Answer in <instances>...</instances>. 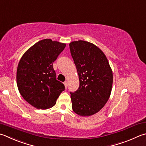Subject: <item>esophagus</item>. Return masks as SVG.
Here are the masks:
<instances>
[{
  "instance_id": "1",
  "label": "esophagus",
  "mask_w": 146,
  "mask_h": 146,
  "mask_svg": "<svg viewBox=\"0 0 146 146\" xmlns=\"http://www.w3.org/2000/svg\"><path fill=\"white\" fill-rule=\"evenodd\" d=\"M64 85H65V88H67V86H68V83H67V81H65L64 82Z\"/></svg>"
}]
</instances>
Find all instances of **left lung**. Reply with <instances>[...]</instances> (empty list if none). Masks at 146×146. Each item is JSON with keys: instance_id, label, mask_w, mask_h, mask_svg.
Returning <instances> with one entry per match:
<instances>
[{"instance_id": "left-lung-1", "label": "left lung", "mask_w": 146, "mask_h": 146, "mask_svg": "<svg viewBox=\"0 0 146 146\" xmlns=\"http://www.w3.org/2000/svg\"><path fill=\"white\" fill-rule=\"evenodd\" d=\"M69 47L79 79L78 90L70 93L72 108L79 116H92L111 95L112 69L105 54L93 44L80 40L70 42Z\"/></svg>"}]
</instances>
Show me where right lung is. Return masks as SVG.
Segmentation results:
<instances>
[{
    "mask_svg": "<svg viewBox=\"0 0 146 146\" xmlns=\"http://www.w3.org/2000/svg\"><path fill=\"white\" fill-rule=\"evenodd\" d=\"M66 46L51 39L41 40L22 56L18 65L16 82L21 95L38 109L55 105L65 86L56 80L53 64Z\"/></svg>",
    "mask_w": 146,
    "mask_h": 146,
    "instance_id": "add662e5",
    "label": "right lung"
}]
</instances>
